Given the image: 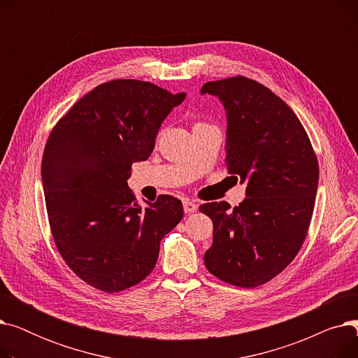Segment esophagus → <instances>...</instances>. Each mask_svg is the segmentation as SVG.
<instances>
[{"label":"esophagus","instance_id":"obj_1","mask_svg":"<svg viewBox=\"0 0 358 358\" xmlns=\"http://www.w3.org/2000/svg\"><path fill=\"white\" fill-rule=\"evenodd\" d=\"M182 208H184L185 213H194L197 210V204L194 201H190V200H184Z\"/></svg>","mask_w":358,"mask_h":358}]
</instances>
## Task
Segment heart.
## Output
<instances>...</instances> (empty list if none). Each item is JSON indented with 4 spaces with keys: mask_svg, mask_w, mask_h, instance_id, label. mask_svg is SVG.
<instances>
[{
    "mask_svg": "<svg viewBox=\"0 0 358 358\" xmlns=\"http://www.w3.org/2000/svg\"><path fill=\"white\" fill-rule=\"evenodd\" d=\"M197 124H204V123H197ZM197 124H196V126H197Z\"/></svg>",
    "mask_w": 358,
    "mask_h": 358,
    "instance_id": "heart-1",
    "label": "heart"
}]
</instances>
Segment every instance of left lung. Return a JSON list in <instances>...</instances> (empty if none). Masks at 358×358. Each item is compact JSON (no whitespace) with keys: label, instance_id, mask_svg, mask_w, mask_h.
Instances as JSON below:
<instances>
[{"label":"left lung","instance_id":"8db88e82","mask_svg":"<svg viewBox=\"0 0 358 358\" xmlns=\"http://www.w3.org/2000/svg\"><path fill=\"white\" fill-rule=\"evenodd\" d=\"M227 110V164L247 184V199L232 210L227 201L200 206L213 222L208 270L229 285L257 287L283 271L306 238L319 166L294 111L247 77L206 83Z\"/></svg>","mask_w":358,"mask_h":358}]
</instances>
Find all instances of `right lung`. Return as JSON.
Listing matches in <instances>:
<instances>
[{
    "label": "right lung",
    "mask_w": 358,
    "mask_h": 358,
    "mask_svg": "<svg viewBox=\"0 0 358 358\" xmlns=\"http://www.w3.org/2000/svg\"><path fill=\"white\" fill-rule=\"evenodd\" d=\"M184 99L150 83L115 80L85 94L50 131L42 181L52 236L68 267L101 292L146 278L161 239L182 219L173 196L139 206L127 178Z\"/></svg>",
    "instance_id": "right-lung-1"
}]
</instances>
